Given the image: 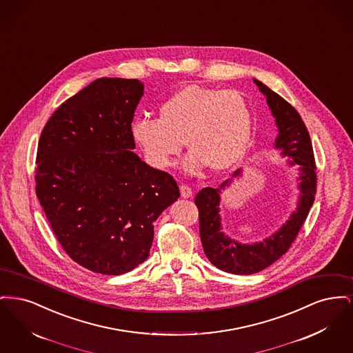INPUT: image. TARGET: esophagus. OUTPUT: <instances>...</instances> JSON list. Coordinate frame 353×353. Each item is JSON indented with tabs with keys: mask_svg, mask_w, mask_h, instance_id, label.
<instances>
[{
	"mask_svg": "<svg viewBox=\"0 0 353 353\" xmlns=\"http://www.w3.org/2000/svg\"><path fill=\"white\" fill-rule=\"evenodd\" d=\"M180 193H181V197H184V199H189V197H192V194H193L192 189H190L188 185H181V186H180Z\"/></svg>",
	"mask_w": 353,
	"mask_h": 353,
	"instance_id": "34e87169",
	"label": "esophagus"
}]
</instances>
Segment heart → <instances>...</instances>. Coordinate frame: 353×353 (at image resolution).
Instances as JSON below:
<instances>
[{
	"label": "heart",
	"mask_w": 353,
	"mask_h": 353,
	"mask_svg": "<svg viewBox=\"0 0 353 353\" xmlns=\"http://www.w3.org/2000/svg\"><path fill=\"white\" fill-rule=\"evenodd\" d=\"M134 141L152 167L168 168L184 150L192 153L184 168L197 174L235 168L250 147L252 114L245 97L233 88L188 84L160 107V118L141 117L132 124Z\"/></svg>",
	"instance_id": "heart-1"
}]
</instances>
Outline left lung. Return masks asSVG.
<instances>
[{
	"mask_svg": "<svg viewBox=\"0 0 353 353\" xmlns=\"http://www.w3.org/2000/svg\"><path fill=\"white\" fill-rule=\"evenodd\" d=\"M259 91L266 97L272 117L278 127L275 148L283 157L290 159V165H299L301 190L298 208L285 221V225L256 243H241L222 232L219 201L221 190L232 180L225 181L217 189L203 188L196 196V205L200 217V236L202 248L208 259L217 269L236 275H250L269 268L285 254L299 233L316 193V165L310 134L298 111L281 95L270 90L266 84L254 79ZM241 176L238 169L233 177Z\"/></svg>",
	"mask_w": 353,
	"mask_h": 353,
	"instance_id": "1",
	"label": "left lung"
}]
</instances>
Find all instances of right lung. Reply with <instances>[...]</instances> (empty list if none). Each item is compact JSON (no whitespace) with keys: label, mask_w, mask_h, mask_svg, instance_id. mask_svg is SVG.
<instances>
[{"label":"right lung","mask_w":353,"mask_h":353,"mask_svg":"<svg viewBox=\"0 0 353 353\" xmlns=\"http://www.w3.org/2000/svg\"><path fill=\"white\" fill-rule=\"evenodd\" d=\"M144 84L99 78L62 103L38 143L35 193L63 250L78 265L120 275L143 263L153 222L180 197L174 179L132 150Z\"/></svg>","instance_id":"1"}]
</instances>
